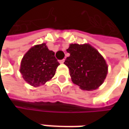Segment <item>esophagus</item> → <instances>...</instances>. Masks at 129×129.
Here are the masks:
<instances>
[{
	"instance_id": "obj_1",
	"label": "esophagus",
	"mask_w": 129,
	"mask_h": 129,
	"mask_svg": "<svg viewBox=\"0 0 129 129\" xmlns=\"http://www.w3.org/2000/svg\"><path fill=\"white\" fill-rule=\"evenodd\" d=\"M65 62V60L64 59H63V60H60V63H64Z\"/></svg>"
}]
</instances>
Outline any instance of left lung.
<instances>
[{"instance_id": "obj_1", "label": "left lung", "mask_w": 129, "mask_h": 129, "mask_svg": "<svg viewBox=\"0 0 129 129\" xmlns=\"http://www.w3.org/2000/svg\"><path fill=\"white\" fill-rule=\"evenodd\" d=\"M66 51L70 56L64 63L69 69L72 81L83 90L98 89L104 83L108 72L103 56L88 43L70 44Z\"/></svg>"}]
</instances>
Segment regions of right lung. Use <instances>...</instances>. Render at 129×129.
<instances>
[{
    "label": "right lung",
    "instance_id": "obj_1",
    "mask_svg": "<svg viewBox=\"0 0 129 129\" xmlns=\"http://www.w3.org/2000/svg\"><path fill=\"white\" fill-rule=\"evenodd\" d=\"M60 63L45 43L31 47L24 55L20 72L24 80L33 87H39L50 81L55 75Z\"/></svg>",
    "mask_w": 129,
    "mask_h": 129
}]
</instances>
